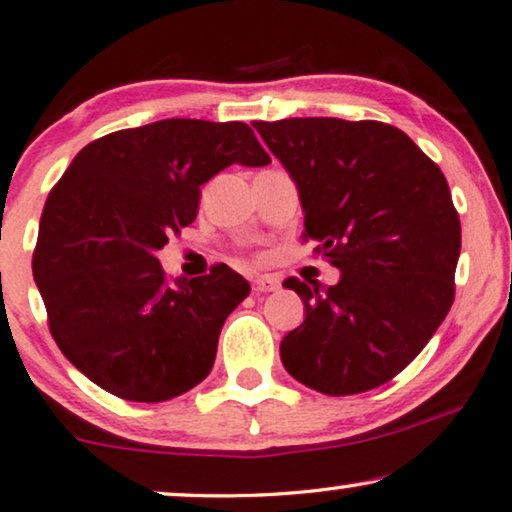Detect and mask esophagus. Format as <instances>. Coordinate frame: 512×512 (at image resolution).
<instances>
[{
	"label": "esophagus",
	"mask_w": 512,
	"mask_h": 512,
	"mask_svg": "<svg viewBox=\"0 0 512 512\" xmlns=\"http://www.w3.org/2000/svg\"><path fill=\"white\" fill-rule=\"evenodd\" d=\"M251 284H254L256 293H272V291H277V288H279V279L274 277V274H258V277H254V281H251Z\"/></svg>",
	"instance_id": "esophagus-1"
}]
</instances>
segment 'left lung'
<instances>
[{"label":"left lung","mask_w":512,"mask_h":512,"mask_svg":"<svg viewBox=\"0 0 512 512\" xmlns=\"http://www.w3.org/2000/svg\"><path fill=\"white\" fill-rule=\"evenodd\" d=\"M298 184L302 238L342 272L335 286L288 277L305 321L281 339L286 372L323 395H358L402 372L455 300L462 228L441 168L376 120L254 122Z\"/></svg>","instance_id":"8db88e82"}]
</instances>
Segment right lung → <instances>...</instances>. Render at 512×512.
Returning a JSON list of instances; mask_svg holds the SVG:
<instances>
[{"mask_svg":"<svg viewBox=\"0 0 512 512\" xmlns=\"http://www.w3.org/2000/svg\"><path fill=\"white\" fill-rule=\"evenodd\" d=\"M233 164H270L244 122L161 120L85 145L48 194L32 270L50 335L110 395L157 404L210 374L249 281L219 263L173 284L157 251Z\"/></svg>","mask_w":512,"mask_h":512,"instance_id":"add662e5","label":"right lung"}]
</instances>
